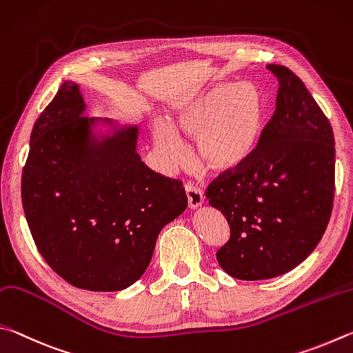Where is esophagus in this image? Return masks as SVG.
<instances>
[{
	"label": "esophagus",
	"mask_w": 353,
	"mask_h": 353,
	"mask_svg": "<svg viewBox=\"0 0 353 353\" xmlns=\"http://www.w3.org/2000/svg\"><path fill=\"white\" fill-rule=\"evenodd\" d=\"M184 190H186V195H188V205L190 209H195L199 208L200 205H203V201H205V196H203L201 190L194 186V184H186L184 186Z\"/></svg>",
	"instance_id": "obj_1"
}]
</instances>
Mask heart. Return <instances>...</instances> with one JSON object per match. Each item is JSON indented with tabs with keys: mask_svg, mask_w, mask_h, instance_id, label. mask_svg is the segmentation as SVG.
Listing matches in <instances>:
<instances>
[{
	"mask_svg": "<svg viewBox=\"0 0 353 353\" xmlns=\"http://www.w3.org/2000/svg\"><path fill=\"white\" fill-rule=\"evenodd\" d=\"M267 102L256 86L225 83L189 99L175 111L172 127L159 123L154 145L175 163L180 136L196 139V161L211 172H231L248 163L261 142Z\"/></svg>",
	"mask_w": 353,
	"mask_h": 353,
	"instance_id": "b5f03b06",
	"label": "heart"
}]
</instances>
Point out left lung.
Returning <instances> with one entry per match:
<instances>
[{"label":"left lung","instance_id":"8db88e82","mask_svg":"<svg viewBox=\"0 0 353 353\" xmlns=\"http://www.w3.org/2000/svg\"><path fill=\"white\" fill-rule=\"evenodd\" d=\"M267 68L279 88L257 150L206 189L231 232L217 261L240 281L271 279L298 267L323 239L335 195L329 119L296 74L281 65Z\"/></svg>","mask_w":353,"mask_h":353}]
</instances>
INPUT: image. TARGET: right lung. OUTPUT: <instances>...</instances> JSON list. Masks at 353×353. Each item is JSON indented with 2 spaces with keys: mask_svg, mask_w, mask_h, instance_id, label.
Listing matches in <instances>:
<instances>
[{
  "mask_svg": "<svg viewBox=\"0 0 353 353\" xmlns=\"http://www.w3.org/2000/svg\"><path fill=\"white\" fill-rule=\"evenodd\" d=\"M77 85L65 82L30 133L21 175L37 250L72 287L119 292L144 274L163 228L188 206L183 183L136 153L138 130L91 142Z\"/></svg>",
  "mask_w": 353,
  "mask_h": 353,
  "instance_id": "obj_1",
  "label": "right lung"
}]
</instances>
